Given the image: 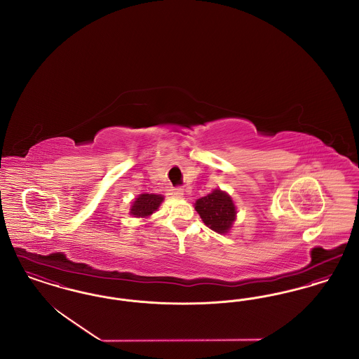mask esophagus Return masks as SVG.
Here are the masks:
<instances>
[{
  "label": "esophagus",
  "mask_w": 359,
  "mask_h": 359,
  "mask_svg": "<svg viewBox=\"0 0 359 359\" xmlns=\"http://www.w3.org/2000/svg\"><path fill=\"white\" fill-rule=\"evenodd\" d=\"M183 192H184V189L182 187L172 188L171 189V195L173 198H182Z\"/></svg>",
  "instance_id": "esophagus-1"
}]
</instances>
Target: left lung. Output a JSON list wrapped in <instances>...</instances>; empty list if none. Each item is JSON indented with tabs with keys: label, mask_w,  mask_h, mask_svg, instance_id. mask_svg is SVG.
I'll list each match as a JSON object with an SVG mask.
<instances>
[{
	"label": "left lung",
	"mask_w": 359,
	"mask_h": 359,
	"mask_svg": "<svg viewBox=\"0 0 359 359\" xmlns=\"http://www.w3.org/2000/svg\"><path fill=\"white\" fill-rule=\"evenodd\" d=\"M194 205L205 226L219 234L227 233L236 221V205L230 195L221 189H214L207 196L198 199Z\"/></svg>",
	"instance_id": "left-lung-1"
}]
</instances>
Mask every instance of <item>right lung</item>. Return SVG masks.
<instances>
[{
    "instance_id": "obj_1",
    "label": "right lung",
    "mask_w": 359,
    "mask_h": 359,
    "mask_svg": "<svg viewBox=\"0 0 359 359\" xmlns=\"http://www.w3.org/2000/svg\"><path fill=\"white\" fill-rule=\"evenodd\" d=\"M163 201H164V196H161V195L141 194L133 202L132 208H130V214L137 218H147V217L152 215L154 211H157V208L160 207Z\"/></svg>"
}]
</instances>
